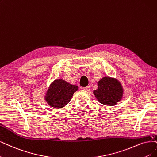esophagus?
<instances>
[{
	"mask_svg": "<svg viewBox=\"0 0 157 157\" xmlns=\"http://www.w3.org/2000/svg\"><path fill=\"white\" fill-rule=\"evenodd\" d=\"M83 89L85 91H89L90 90V86H86L85 87H83Z\"/></svg>",
	"mask_w": 157,
	"mask_h": 157,
	"instance_id": "esophagus-1",
	"label": "esophagus"
}]
</instances>
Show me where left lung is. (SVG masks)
<instances>
[{"label": "left lung", "mask_w": 157, "mask_h": 157, "mask_svg": "<svg viewBox=\"0 0 157 157\" xmlns=\"http://www.w3.org/2000/svg\"><path fill=\"white\" fill-rule=\"evenodd\" d=\"M123 90L120 83L114 79L104 77L98 82V89L94 91L96 98L101 103L113 105L122 97Z\"/></svg>", "instance_id": "8db88e82"}]
</instances>
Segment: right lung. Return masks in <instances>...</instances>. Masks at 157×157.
I'll return each instance as SVG.
<instances>
[{"instance_id": "right-lung-1", "label": "right lung", "mask_w": 157, "mask_h": 157, "mask_svg": "<svg viewBox=\"0 0 157 157\" xmlns=\"http://www.w3.org/2000/svg\"><path fill=\"white\" fill-rule=\"evenodd\" d=\"M78 86L67 83L63 79H57L52 83L47 92L46 100L52 107L61 108L71 101Z\"/></svg>"}]
</instances>
